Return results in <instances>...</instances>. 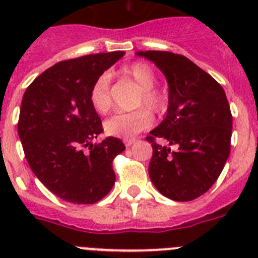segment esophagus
Listing matches in <instances>:
<instances>
[{"label":"esophagus","instance_id":"esophagus-1","mask_svg":"<svg viewBox=\"0 0 258 258\" xmlns=\"http://www.w3.org/2000/svg\"><path fill=\"white\" fill-rule=\"evenodd\" d=\"M134 142H137L136 138H132V140H125V141H124V143H125V146H126V147H129V146H132Z\"/></svg>","mask_w":258,"mask_h":258}]
</instances>
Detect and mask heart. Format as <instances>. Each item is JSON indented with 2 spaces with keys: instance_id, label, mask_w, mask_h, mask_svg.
Listing matches in <instances>:
<instances>
[{
  "instance_id": "obj_1",
  "label": "heart",
  "mask_w": 258,
  "mask_h": 258,
  "mask_svg": "<svg viewBox=\"0 0 258 258\" xmlns=\"http://www.w3.org/2000/svg\"><path fill=\"white\" fill-rule=\"evenodd\" d=\"M118 79L129 81L141 88V94L137 101V107L146 106L156 113L166 108L168 99L163 90L156 88L157 76L154 68L145 61H134L132 64L118 71ZM89 99L93 108L98 113H107L112 107V88L111 79L107 74L101 75L93 83ZM152 122V115L145 107L132 112H118L104 122V129L109 136L129 140L142 131L147 129Z\"/></svg>"
}]
</instances>
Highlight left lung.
I'll use <instances>...</instances> for the list:
<instances>
[{
	"label": "left lung",
	"mask_w": 258,
	"mask_h": 258,
	"mask_svg": "<svg viewBox=\"0 0 258 258\" xmlns=\"http://www.w3.org/2000/svg\"><path fill=\"white\" fill-rule=\"evenodd\" d=\"M169 84L168 113L146 137L152 146L149 174L155 187L175 202H190L217 181L231 147L232 115L225 90L206 71L179 54L141 51ZM166 139L175 150L159 145Z\"/></svg>",
	"instance_id": "1"
}]
</instances>
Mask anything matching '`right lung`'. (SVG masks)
Masks as SVG:
<instances>
[{
  "label": "right lung",
  "instance_id": "add662e5",
  "mask_svg": "<svg viewBox=\"0 0 258 258\" xmlns=\"http://www.w3.org/2000/svg\"><path fill=\"white\" fill-rule=\"evenodd\" d=\"M124 51L61 60L36 77L20 106L18 134L32 172L47 190L74 204H94L115 183L112 161L125 150L103 132L89 92Z\"/></svg>",
  "mask_w": 258,
  "mask_h": 258
}]
</instances>
